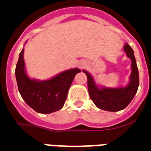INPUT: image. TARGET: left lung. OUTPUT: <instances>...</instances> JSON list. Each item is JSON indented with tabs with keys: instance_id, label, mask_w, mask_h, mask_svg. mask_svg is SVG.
I'll use <instances>...</instances> for the list:
<instances>
[{
	"instance_id": "1",
	"label": "left lung",
	"mask_w": 151,
	"mask_h": 151,
	"mask_svg": "<svg viewBox=\"0 0 151 151\" xmlns=\"http://www.w3.org/2000/svg\"><path fill=\"white\" fill-rule=\"evenodd\" d=\"M124 50L129 58L132 60V73L130 76V82L125 88H104L100 89L96 86L91 75L83 71L88 77V89L90 98L93 103L101 109L110 112H116L128 106L131 102L135 94L137 93L139 85L138 70L134 57V50L129 44L124 46Z\"/></svg>"
}]
</instances>
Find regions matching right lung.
<instances>
[{"instance_id": "right-lung-1", "label": "right lung", "mask_w": 151, "mask_h": 151, "mask_svg": "<svg viewBox=\"0 0 151 151\" xmlns=\"http://www.w3.org/2000/svg\"><path fill=\"white\" fill-rule=\"evenodd\" d=\"M23 53L24 49L20 52L15 69L18 91L23 100L37 113H50L61 109L75 76L80 72V69L63 71L46 81L30 80L25 72Z\"/></svg>"}]
</instances>
